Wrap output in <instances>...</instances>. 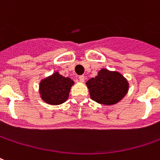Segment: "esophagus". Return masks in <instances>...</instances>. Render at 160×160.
Instances as JSON below:
<instances>
[{"label":"esophagus","instance_id":"1","mask_svg":"<svg viewBox=\"0 0 160 160\" xmlns=\"http://www.w3.org/2000/svg\"><path fill=\"white\" fill-rule=\"evenodd\" d=\"M79 80H80V82H84V81H85V80H86V78H85V76H84V75H80V76L79 77Z\"/></svg>","mask_w":160,"mask_h":160}]
</instances>
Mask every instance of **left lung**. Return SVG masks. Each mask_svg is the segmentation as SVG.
I'll return each mask as SVG.
<instances>
[{"instance_id": "8db88e82", "label": "left lung", "mask_w": 160, "mask_h": 160, "mask_svg": "<svg viewBox=\"0 0 160 160\" xmlns=\"http://www.w3.org/2000/svg\"><path fill=\"white\" fill-rule=\"evenodd\" d=\"M90 97L97 103L111 106L119 102L126 96L129 83L122 74L103 68L98 75L86 82Z\"/></svg>"}]
</instances>
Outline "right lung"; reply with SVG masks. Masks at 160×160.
Instances as JSON below:
<instances>
[{
    "label": "right lung",
    "mask_w": 160,
    "mask_h": 160,
    "mask_svg": "<svg viewBox=\"0 0 160 160\" xmlns=\"http://www.w3.org/2000/svg\"><path fill=\"white\" fill-rule=\"evenodd\" d=\"M74 81L70 78L62 76L59 72H54L40 82L39 92L41 99L53 106L64 103L68 99Z\"/></svg>",
    "instance_id": "1"
}]
</instances>
